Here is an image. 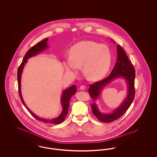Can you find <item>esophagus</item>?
<instances>
[{
    "instance_id": "obj_1",
    "label": "esophagus",
    "mask_w": 157,
    "mask_h": 157,
    "mask_svg": "<svg viewBox=\"0 0 157 157\" xmlns=\"http://www.w3.org/2000/svg\"><path fill=\"white\" fill-rule=\"evenodd\" d=\"M86 89V86L84 85H81L80 87V90H84Z\"/></svg>"
}]
</instances>
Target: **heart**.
<instances>
[{"mask_svg": "<svg viewBox=\"0 0 157 157\" xmlns=\"http://www.w3.org/2000/svg\"><path fill=\"white\" fill-rule=\"evenodd\" d=\"M64 63L67 71L77 73L82 65L85 76L90 80L102 78L109 70L112 54L108 46L93 41L75 44Z\"/></svg>", "mask_w": 157, "mask_h": 157, "instance_id": "heart-1", "label": "heart"}]
</instances>
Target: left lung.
<instances>
[{
  "label": "left lung",
  "mask_w": 157,
  "mask_h": 157,
  "mask_svg": "<svg viewBox=\"0 0 157 157\" xmlns=\"http://www.w3.org/2000/svg\"><path fill=\"white\" fill-rule=\"evenodd\" d=\"M118 56L115 67L108 77L104 79L91 84L89 89V93L91 98L94 101L91 104L94 115L102 123H111L120 118L124 114L132 104L135 96V70L130 63L124 50L120 45H117ZM124 77L128 84V94L124 102L111 114H102L97 109L95 102L98 98L100 91L107 83L116 78Z\"/></svg>",
  "instance_id": "1"
}]
</instances>
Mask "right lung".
<instances>
[{"mask_svg":"<svg viewBox=\"0 0 157 157\" xmlns=\"http://www.w3.org/2000/svg\"><path fill=\"white\" fill-rule=\"evenodd\" d=\"M48 40V38L45 39L44 40H43L41 42L37 43L36 44H35L34 46H33L27 52L25 53L22 61L21 63V65L19 66L18 68V73H17V80H18V92H19V95L20 97L21 101L22 102V104L25 106V107L27 109V110L29 111V113L32 114L37 120L44 122V123H49V124H59L61 123H62L63 121L65 120V118L66 117V115L68 114V108H69V105H70V100L72 96H73L74 94H75L76 92V86L75 85L72 86L71 87L68 88L67 89L65 90L63 92V96H62V99H61V104L63 105V111L61 113V114L60 115L54 119L52 120H48V119H44V118H42L40 117H39L37 116L34 114L32 112H31L26 106V105L25 104L21 94V75L22 73V69L24 68V64L27 63V59L32 57L33 56H34L38 53L42 52V51L44 50L46 48L48 47L47 46V41Z\"/></svg>","mask_w":157,"mask_h":157,"instance_id":"1","label":"right lung"}]
</instances>
